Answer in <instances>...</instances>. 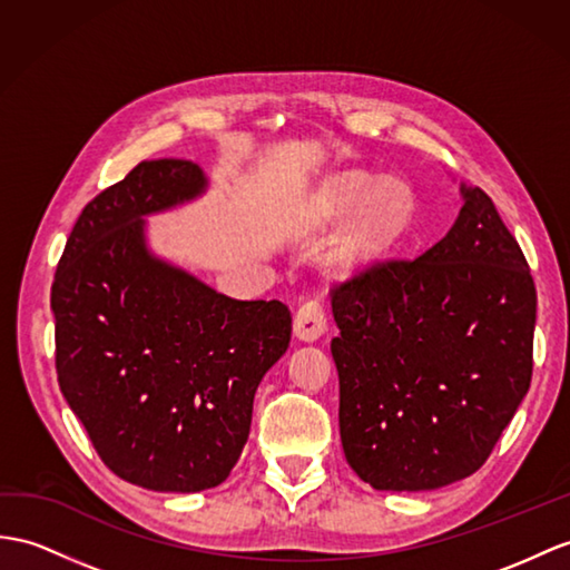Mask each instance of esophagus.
Instances as JSON below:
<instances>
[{
  "mask_svg": "<svg viewBox=\"0 0 570 570\" xmlns=\"http://www.w3.org/2000/svg\"><path fill=\"white\" fill-rule=\"evenodd\" d=\"M295 336L304 343H314L326 333V314L324 307L316 299L304 302L295 314Z\"/></svg>",
  "mask_w": 570,
  "mask_h": 570,
  "instance_id": "esophagus-1",
  "label": "esophagus"
}]
</instances>
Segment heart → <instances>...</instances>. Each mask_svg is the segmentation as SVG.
Wrapping results in <instances>:
<instances>
[{
    "instance_id": "1",
    "label": "heart",
    "mask_w": 570,
    "mask_h": 570,
    "mask_svg": "<svg viewBox=\"0 0 570 570\" xmlns=\"http://www.w3.org/2000/svg\"><path fill=\"white\" fill-rule=\"evenodd\" d=\"M302 213L312 229L351 219L328 252L326 268L336 277H355L399 252L413 229L419 200L399 178L341 171L309 190Z\"/></svg>"
}]
</instances>
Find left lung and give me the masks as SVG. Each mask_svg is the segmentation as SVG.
<instances>
[{
	"label": "left lung",
	"mask_w": 570,
	"mask_h": 570,
	"mask_svg": "<svg viewBox=\"0 0 570 570\" xmlns=\"http://www.w3.org/2000/svg\"><path fill=\"white\" fill-rule=\"evenodd\" d=\"M460 193L435 246L333 293L343 452L377 491L471 476L530 390V266L493 200L466 184Z\"/></svg>",
	"instance_id": "obj_1"
}]
</instances>
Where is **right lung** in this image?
Masks as SVG:
<instances>
[{"label": "right lung", "instance_id": "right-lung-1", "mask_svg": "<svg viewBox=\"0 0 570 570\" xmlns=\"http://www.w3.org/2000/svg\"><path fill=\"white\" fill-rule=\"evenodd\" d=\"M207 188L198 164L140 161L81 210L50 293L69 409L114 474L159 493L229 476L293 331L283 302L222 295L151 248L147 217Z\"/></svg>", "mask_w": 570, "mask_h": 570}]
</instances>
